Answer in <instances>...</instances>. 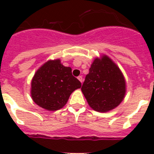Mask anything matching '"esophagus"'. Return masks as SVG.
I'll list each match as a JSON object with an SVG mask.
<instances>
[{
  "label": "esophagus",
  "mask_w": 154,
  "mask_h": 154,
  "mask_svg": "<svg viewBox=\"0 0 154 154\" xmlns=\"http://www.w3.org/2000/svg\"><path fill=\"white\" fill-rule=\"evenodd\" d=\"M78 79L79 80V81L81 82H83V79H82V76H79Z\"/></svg>",
  "instance_id": "obj_1"
}]
</instances>
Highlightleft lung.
<instances>
[{"label": "left lung", "mask_w": 154, "mask_h": 154, "mask_svg": "<svg viewBox=\"0 0 154 154\" xmlns=\"http://www.w3.org/2000/svg\"><path fill=\"white\" fill-rule=\"evenodd\" d=\"M81 89L92 109L106 112L123 100L126 81L117 65L107 55H103L95 58Z\"/></svg>", "instance_id": "obj_1"}]
</instances>
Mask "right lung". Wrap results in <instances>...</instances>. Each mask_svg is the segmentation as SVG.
Instances as JSON below:
<instances>
[{"label":"right lung","instance_id":"obj_1","mask_svg":"<svg viewBox=\"0 0 154 154\" xmlns=\"http://www.w3.org/2000/svg\"><path fill=\"white\" fill-rule=\"evenodd\" d=\"M81 86L70 67L64 66L60 59L49 60L35 72L31 81V95L38 106L55 111L62 108L72 92Z\"/></svg>","mask_w":154,"mask_h":154}]
</instances>
